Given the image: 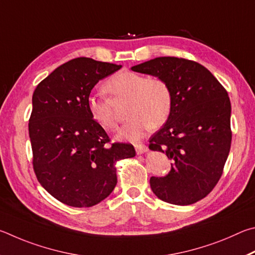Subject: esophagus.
<instances>
[{"label": "esophagus", "mask_w": 255, "mask_h": 255, "mask_svg": "<svg viewBox=\"0 0 255 255\" xmlns=\"http://www.w3.org/2000/svg\"><path fill=\"white\" fill-rule=\"evenodd\" d=\"M135 150H136V153L137 154H143L145 152H148V146L144 145V144L136 143L135 144Z\"/></svg>", "instance_id": "1"}]
</instances>
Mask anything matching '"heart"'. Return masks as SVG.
I'll use <instances>...</instances> for the list:
<instances>
[{"label":"heart","mask_w":255,"mask_h":255,"mask_svg":"<svg viewBox=\"0 0 255 255\" xmlns=\"http://www.w3.org/2000/svg\"><path fill=\"white\" fill-rule=\"evenodd\" d=\"M104 89L116 98H128L127 116L131 118L119 131L118 139L137 141L150 128H157L167 122L171 114L173 97L169 84L158 76H150L122 70L106 80ZM87 109L92 119L109 132L118 128V119L107 97L91 95Z\"/></svg>","instance_id":"b5f03b06"}]
</instances>
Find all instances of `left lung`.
Here are the masks:
<instances>
[{"label":"left lung","mask_w":255,"mask_h":255,"mask_svg":"<svg viewBox=\"0 0 255 255\" xmlns=\"http://www.w3.org/2000/svg\"><path fill=\"white\" fill-rule=\"evenodd\" d=\"M132 70L163 78L173 97L167 123L149 141L150 150L172 160L171 171L166 177H151V189L169 204L197 203L217 185L230 153L226 89L203 65L185 58H154Z\"/></svg>","instance_id":"1"}]
</instances>
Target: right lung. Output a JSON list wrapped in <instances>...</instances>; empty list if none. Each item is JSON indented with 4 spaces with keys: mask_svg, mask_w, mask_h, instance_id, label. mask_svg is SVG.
Here are the masks:
<instances>
[{
    "mask_svg": "<svg viewBox=\"0 0 255 255\" xmlns=\"http://www.w3.org/2000/svg\"><path fill=\"white\" fill-rule=\"evenodd\" d=\"M120 65L79 57L38 84L29 136L33 170L52 197L71 207H92L114 190L116 162L135 155L130 143H112L92 119L87 98L98 80Z\"/></svg>",
    "mask_w": 255,
    "mask_h": 255,
    "instance_id": "right-lung-1",
    "label": "right lung"
}]
</instances>
